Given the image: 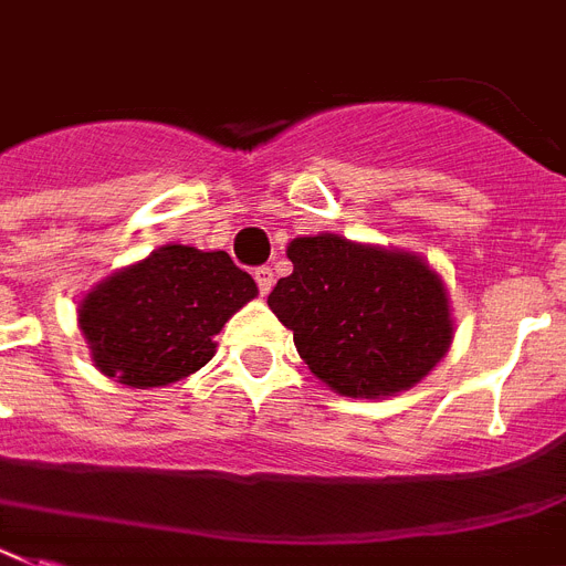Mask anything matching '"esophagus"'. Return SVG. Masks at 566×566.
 Masks as SVG:
<instances>
[{"mask_svg":"<svg viewBox=\"0 0 566 566\" xmlns=\"http://www.w3.org/2000/svg\"><path fill=\"white\" fill-rule=\"evenodd\" d=\"M253 279H255V284H259V293H261V296H268V293L273 291V282H275V279H273V270H270V268H259V270H255V273H253Z\"/></svg>","mask_w":566,"mask_h":566,"instance_id":"esophagus-1","label":"esophagus"}]
</instances>
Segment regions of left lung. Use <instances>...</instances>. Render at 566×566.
<instances>
[{
    "mask_svg": "<svg viewBox=\"0 0 566 566\" xmlns=\"http://www.w3.org/2000/svg\"><path fill=\"white\" fill-rule=\"evenodd\" d=\"M293 273L268 296L298 356L345 397H391L420 382L452 342L443 282L417 255L311 235L287 247Z\"/></svg>",
    "mask_w": 566,
    "mask_h": 566,
    "instance_id": "left-lung-1",
    "label": "left lung"
}]
</instances>
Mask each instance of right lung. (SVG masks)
<instances>
[{
    "label": "right lung",
    "mask_w": 566,
    "mask_h": 566,
    "mask_svg": "<svg viewBox=\"0 0 566 566\" xmlns=\"http://www.w3.org/2000/svg\"><path fill=\"white\" fill-rule=\"evenodd\" d=\"M259 293L224 250L166 244L97 284L80 305L92 359L132 388L189 377L216 354L212 336Z\"/></svg>",
    "instance_id": "obj_1"
}]
</instances>
